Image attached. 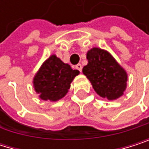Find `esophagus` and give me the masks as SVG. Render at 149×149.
Listing matches in <instances>:
<instances>
[{
    "instance_id": "obj_1",
    "label": "esophagus",
    "mask_w": 149,
    "mask_h": 149,
    "mask_svg": "<svg viewBox=\"0 0 149 149\" xmlns=\"http://www.w3.org/2000/svg\"><path fill=\"white\" fill-rule=\"evenodd\" d=\"M75 68H76V69H77V70H79L80 72H81V70H82V66H81V64L76 65V66H75Z\"/></svg>"
}]
</instances>
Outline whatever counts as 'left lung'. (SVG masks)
<instances>
[{"mask_svg":"<svg viewBox=\"0 0 149 149\" xmlns=\"http://www.w3.org/2000/svg\"><path fill=\"white\" fill-rule=\"evenodd\" d=\"M88 65L82 73L90 81L97 94L108 100L123 95L126 87L127 74L111 55L100 48H92L87 53Z\"/></svg>","mask_w":149,"mask_h":149,"instance_id":"obj_1","label":"left lung"}]
</instances>
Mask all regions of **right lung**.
<instances>
[{"label":"right lung","instance_id":"right-lung-1","mask_svg":"<svg viewBox=\"0 0 149 149\" xmlns=\"http://www.w3.org/2000/svg\"><path fill=\"white\" fill-rule=\"evenodd\" d=\"M79 73L55 55H52L34 77L35 90L43 100L57 101L67 94L70 83Z\"/></svg>","mask_w":149,"mask_h":149}]
</instances>
